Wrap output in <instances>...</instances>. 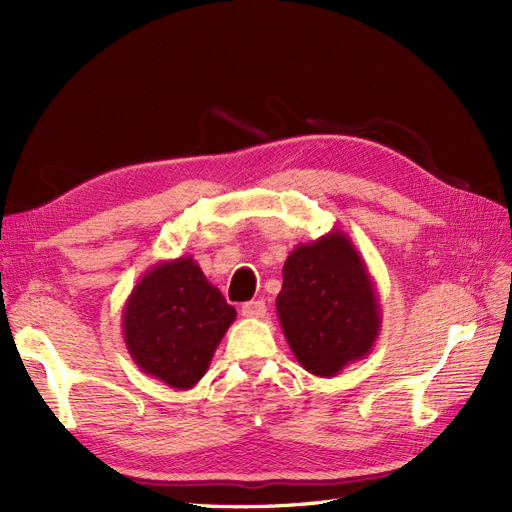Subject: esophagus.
<instances>
[{"instance_id": "34e87169", "label": "esophagus", "mask_w": 512, "mask_h": 512, "mask_svg": "<svg viewBox=\"0 0 512 512\" xmlns=\"http://www.w3.org/2000/svg\"><path fill=\"white\" fill-rule=\"evenodd\" d=\"M267 312L265 301H247L241 305V314L245 318H262Z\"/></svg>"}]
</instances>
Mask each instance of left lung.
Listing matches in <instances>:
<instances>
[{
	"instance_id": "left-lung-1",
	"label": "left lung",
	"mask_w": 512,
	"mask_h": 512,
	"mask_svg": "<svg viewBox=\"0 0 512 512\" xmlns=\"http://www.w3.org/2000/svg\"><path fill=\"white\" fill-rule=\"evenodd\" d=\"M277 294L286 342L299 365L318 378H333L365 359L382 327L374 280L344 230L299 243L284 262Z\"/></svg>"
}]
</instances>
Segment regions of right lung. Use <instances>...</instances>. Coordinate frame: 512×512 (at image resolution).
I'll return each mask as SVG.
<instances>
[{"mask_svg":"<svg viewBox=\"0 0 512 512\" xmlns=\"http://www.w3.org/2000/svg\"><path fill=\"white\" fill-rule=\"evenodd\" d=\"M235 318V307L192 256L162 260L145 271L123 305V342L143 374L190 391Z\"/></svg>","mask_w":512,"mask_h":512,"instance_id":"add662e5","label":"right lung"}]
</instances>
